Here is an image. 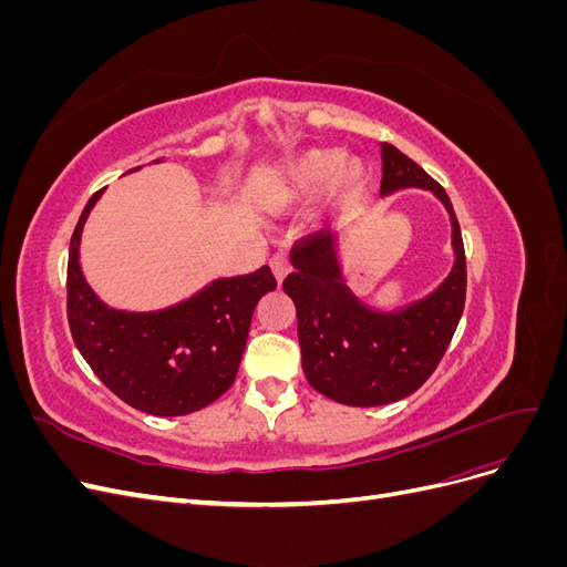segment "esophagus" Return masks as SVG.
I'll return each instance as SVG.
<instances>
[{"label":"esophagus","mask_w":567,"mask_h":567,"mask_svg":"<svg viewBox=\"0 0 567 567\" xmlns=\"http://www.w3.org/2000/svg\"><path fill=\"white\" fill-rule=\"evenodd\" d=\"M269 265H271L274 277H277V281L281 284L286 279V274L290 271V257H288V252H284V250L281 252H274Z\"/></svg>","instance_id":"obj_1"}]
</instances>
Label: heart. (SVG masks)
<instances>
[{"mask_svg": "<svg viewBox=\"0 0 567 567\" xmlns=\"http://www.w3.org/2000/svg\"><path fill=\"white\" fill-rule=\"evenodd\" d=\"M364 177V165L357 161H342L340 151H310L284 165L277 179V192L281 198L300 200L333 186L338 196L350 198L359 194Z\"/></svg>", "mask_w": 567, "mask_h": 567, "instance_id": "b5f03b06", "label": "heart"}]
</instances>
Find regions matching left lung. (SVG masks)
I'll list each match as a JSON object with an SVG mask.
<instances>
[{
    "label": "left lung",
    "instance_id": "left-lung-1",
    "mask_svg": "<svg viewBox=\"0 0 567 567\" xmlns=\"http://www.w3.org/2000/svg\"><path fill=\"white\" fill-rule=\"evenodd\" d=\"M381 194L421 186L447 205L456 265L433 296L398 315H379L342 284L329 231L293 244L296 271L284 279V290L296 302L302 371L317 392L350 406L390 404L416 392L447 352L466 305V252L447 192L388 142L381 144Z\"/></svg>",
    "mask_w": 567,
    "mask_h": 567
}]
</instances>
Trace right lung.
I'll use <instances>...</instances> for the list:
<instances>
[{"mask_svg": "<svg viewBox=\"0 0 567 567\" xmlns=\"http://www.w3.org/2000/svg\"><path fill=\"white\" fill-rule=\"evenodd\" d=\"M101 192L78 219L68 250V326L84 362L111 392L153 416H184L225 394L241 364L255 305L277 288L265 265L246 277L217 279L198 296L161 312H120L84 281L80 231Z\"/></svg>", "mask_w": 567, "mask_h": 567, "instance_id": "obj_1", "label": "right lung"}]
</instances>
